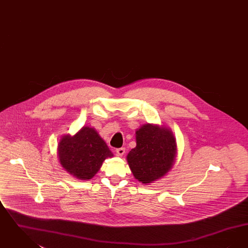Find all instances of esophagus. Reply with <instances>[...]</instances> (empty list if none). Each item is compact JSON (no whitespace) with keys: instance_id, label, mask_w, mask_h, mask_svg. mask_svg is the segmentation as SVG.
<instances>
[{"instance_id":"34e87169","label":"esophagus","mask_w":248,"mask_h":248,"mask_svg":"<svg viewBox=\"0 0 248 248\" xmlns=\"http://www.w3.org/2000/svg\"><path fill=\"white\" fill-rule=\"evenodd\" d=\"M116 154L118 155V156H123L124 153H125V149L124 148H120V149H116Z\"/></svg>"}]
</instances>
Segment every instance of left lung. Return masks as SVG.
<instances>
[{
	"mask_svg": "<svg viewBox=\"0 0 248 248\" xmlns=\"http://www.w3.org/2000/svg\"><path fill=\"white\" fill-rule=\"evenodd\" d=\"M136 148L126 156L134 177L143 184L165 176L176 162L177 148L172 130L165 125L147 124L136 131Z\"/></svg>",
	"mask_w": 248,
	"mask_h": 248,
	"instance_id": "8db88e82",
	"label": "left lung"
}]
</instances>
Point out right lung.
I'll return each instance as SVG.
<instances>
[{
    "mask_svg": "<svg viewBox=\"0 0 248 248\" xmlns=\"http://www.w3.org/2000/svg\"><path fill=\"white\" fill-rule=\"evenodd\" d=\"M58 156L60 165L71 176L89 180L99 171L104 160L113 154L94 127L83 126L75 135L60 139Z\"/></svg>",
    "mask_w": 248,
    "mask_h": 248,
    "instance_id": "1",
    "label": "right lung"
}]
</instances>
